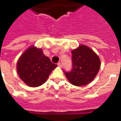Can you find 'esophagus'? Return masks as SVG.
I'll return each instance as SVG.
<instances>
[{"instance_id": "obj_1", "label": "esophagus", "mask_w": 121, "mask_h": 121, "mask_svg": "<svg viewBox=\"0 0 121 121\" xmlns=\"http://www.w3.org/2000/svg\"><path fill=\"white\" fill-rule=\"evenodd\" d=\"M58 67H61V66H62V64H61V63H60V62H59V63H58Z\"/></svg>"}]
</instances>
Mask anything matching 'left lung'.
I'll use <instances>...</instances> for the list:
<instances>
[{
    "label": "left lung",
    "instance_id": "left-lung-1",
    "mask_svg": "<svg viewBox=\"0 0 121 121\" xmlns=\"http://www.w3.org/2000/svg\"><path fill=\"white\" fill-rule=\"evenodd\" d=\"M72 61L71 71L63 72L70 83L78 86L92 81L101 67V60L97 54L85 45L72 51Z\"/></svg>",
    "mask_w": 121,
    "mask_h": 121
}]
</instances>
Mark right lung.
Returning <instances> with one entry per match:
<instances>
[{
    "mask_svg": "<svg viewBox=\"0 0 121 121\" xmlns=\"http://www.w3.org/2000/svg\"><path fill=\"white\" fill-rule=\"evenodd\" d=\"M57 67L45 56L42 49L31 46L22 53L17 64L20 78L31 87H37L47 81L51 72Z\"/></svg>",
    "mask_w": 121,
    "mask_h": 121,
    "instance_id": "right-lung-1",
    "label": "right lung"
}]
</instances>
